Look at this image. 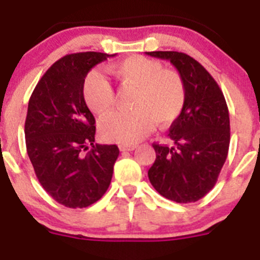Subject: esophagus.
I'll return each mask as SVG.
<instances>
[{
    "label": "esophagus",
    "instance_id": "obj_1",
    "mask_svg": "<svg viewBox=\"0 0 260 260\" xmlns=\"http://www.w3.org/2000/svg\"><path fill=\"white\" fill-rule=\"evenodd\" d=\"M136 147H137L136 145H121L119 149H120V151H132L135 150Z\"/></svg>",
    "mask_w": 260,
    "mask_h": 260
}]
</instances>
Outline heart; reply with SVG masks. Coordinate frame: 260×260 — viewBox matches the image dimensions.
Instances as JSON below:
<instances>
[{"label":"heart","mask_w":260,"mask_h":260,"mask_svg":"<svg viewBox=\"0 0 260 260\" xmlns=\"http://www.w3.org/2000/svg\"><path fill=\"white\" fill-rule=\"evenodd\" d=\"M109 71L123 89H136L132 113H114L100 123L107 141L133 145L141 141L154 125L167 127L179 119L186 104V84L181 74L166 70L160 62L132 55L111 63ZM83 94L97 115H106L115 104V90L102 72L92 71L85 78Z\"/></svg>","instance_id":"1"}]
</instances>
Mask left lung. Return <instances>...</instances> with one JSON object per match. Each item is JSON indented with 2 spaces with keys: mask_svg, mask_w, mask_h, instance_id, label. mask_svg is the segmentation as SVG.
<instances>
[{
  "mask_svg": "<svg viewBox=\"0 0 260 260\" xmlns=\"http://www.w3.org/2000/svg\"><path fill=\"white\" fill-rule=\"evenodd\" d=\"M170 60L186 84V104L170 127L174 146L154 142L155 162L147 176L160 196L196 202L215 186L228 155L231 127L225 98L200 62L179 51H146Z\"/></svg>",
  "mask_w": 260,
  "mask_h": 260,
  "instance_id": "1",
  "label": "left lung"
}]
</instances>
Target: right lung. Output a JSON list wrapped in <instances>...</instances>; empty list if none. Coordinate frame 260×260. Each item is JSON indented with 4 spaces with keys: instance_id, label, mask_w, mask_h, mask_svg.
Listing matches in <instances>:
<instances>
[{
    "instance_id": "right-lung-1",
    "label": "right lung",
    "mask_w": 260,
    "mask_h": 260,
    "mask_svg": "<svg viewBox=\"0 0 260 260\" xmlns=\"http://www.w3.org/2000/svg\"><path fill=\"white\" fill-rule=\"evenodd\" d=\"M113 55L67 54L40 79L28 102L25 146L40 184L70 209L97 202L109 188L116 145H94L95 119L84 100L90 69Z\"/></svg>"
}]
</instances>
